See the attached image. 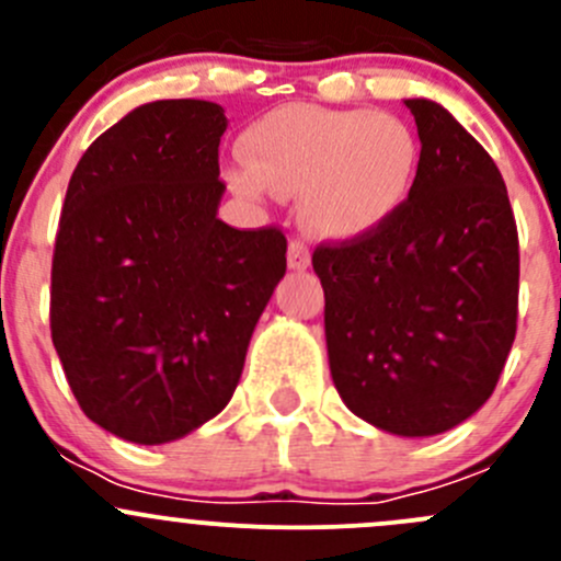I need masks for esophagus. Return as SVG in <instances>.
Returning a JSON list of instances; mask_svg holds the SVG:
<instances>
[{"mask_svg":"<svg viewBox=\"0 0 561 561\" xmlns=\"http://www.w3.org/2000/svg\"><path fill=\"white\" fill-rule=\"evenodd\" d=\"M309 263H312V254H309V247L304 241H290V249H287V265L293 271H307Z\"/></svg>","mask_w":561,"mask_h":561,"instance_id":"esophagus-1","label":"esophagus"}]
</instances>
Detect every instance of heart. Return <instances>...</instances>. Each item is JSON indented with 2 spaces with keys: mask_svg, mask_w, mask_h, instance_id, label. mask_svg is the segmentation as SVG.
Here are the masks:
<instances>
[{
  "mask_svg": "<svg viewBox=\"0 0 561 561\" xmlns=\"http://www.w3.org/2000/svg\"><path fill=\"white\" fill-rule=\"evenodd\" d=\"M244 162L228 168L236 192L301 195L317 239L355 241L404 208L421 173V140L399 116L366 107L290 103L247 127Z\"/></svg>",
  "mask_w": 561,
  "mask_h": 561,
  "instance_id": "1",
  "label": "heart"
}]
</instances>
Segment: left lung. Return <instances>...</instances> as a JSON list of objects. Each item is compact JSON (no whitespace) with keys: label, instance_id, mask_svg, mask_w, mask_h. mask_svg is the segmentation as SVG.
I'll list each match as a JSON object with an SVG mask.
<instances>
[{"label":"left lung","instance_id":"obj_1","mask_svg":"<svg viewBox=\"0 0 561 561\" xmlns=\"http://www.w3.org/2000/svg\"><path fill=\"white\" fill-rule=\"evenodd\" d=\"M421 173L371 236L314 249L333 386L399 437H434L494 393L516 339L518 230L489 151L432 100H404Z\"/></svg>","mask_w":561,"mask_h":561}]
</instances>
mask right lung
Segmentation results:
<instances>
[{
    "mask_svg": "<svg viewBox=\"0 0 561 561\" xmlns=\"http://www.w3.org/2000/svg\"><path fill=\"white\" fill-rule=\"evenodd\" d=\"M222 105L157 100L87 149L50 268V339L89 421L138 445L228 407L287 268L282 230L217 217Z\"/></svg>",
    "mask_w": 561,
    "mask_h": 561,
    "instance_id": "1",
    "label": "right lung"
}]
</instances>
